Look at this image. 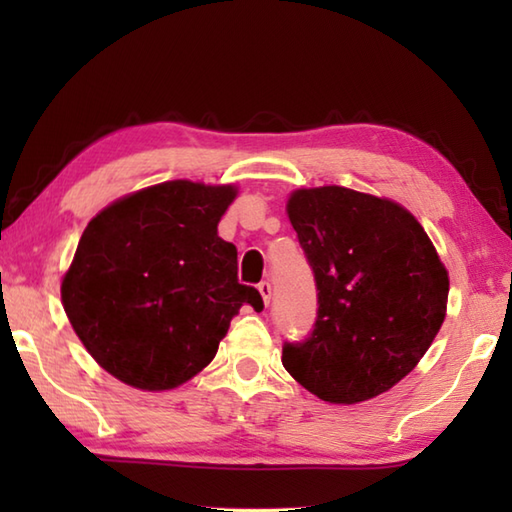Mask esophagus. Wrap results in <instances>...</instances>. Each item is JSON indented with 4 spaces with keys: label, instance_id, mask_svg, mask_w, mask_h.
<instances>
[{
    "label": "esophagus",
    "instance_id": "34e87169",
    "mask_svg": "<svg viewBox=\"0 0 512 512\" xmlns=\"http://www.w3.org/2000/svg\"><path fill=\"white\" fill-rule=\"evenodd\" d=\"M257 290H259V295H262L264 303L268 306V303H270V297H273V286H270L268 281H262V284L257 286Z\"/></svg>",
    "mask_w": 512,
    "mask_h": 512
}]
</instances>
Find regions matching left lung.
Listing matches in <instances>:
<instances>
[{
    "instance_id": "left-lung-1",
    "label": "left lung",
    "mask_w": 512,
    "mask_h": 512,
    "mask_svg": "<svg viewBox=\"0 0 512 512\" xmlns=\"http://www.w3.org/2000/svg\"><path fill=\"white\" fill-rule=\"evenodd\" d=\"M288 217L317 284V319L286 341L290 376L336 405L394 387L418 365L447 312L449 275L407 209L345 187L301 189Z\"/></svg>"
}]
</instances>
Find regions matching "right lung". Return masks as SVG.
I'll use <instances>...</instances> for the list:
<instances>
[{
  "label": "right lung",
  "mask_w": 512,
  "mask_h": 512,
  "mask_svg": "<svg viewBox=\"0 0 512 512\" xmlns=\"http://www.w3.org/2000/svg\"><path fill=\"white\" fill-rule=\"evenodd\" d=\"M233 187L173 180L107 206L85 228L61 284L63 308L94 361L123 383L173 389L213 361L242 306L237 248L217 235Z\"/></svg>",
  "instance_id": "add662e5"
}]
</instances>
